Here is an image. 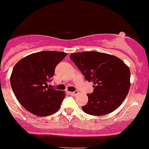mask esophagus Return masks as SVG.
Masks as SVG:
<instances>
[{
  "label": "esophagus",
  "instance_id": "34e87169",
  "mask_svg": "<svg viewBox=\"0 0 149 149\" xmlns=\"http://www.w3.org/2000/svg\"><path fill=\"white\" fill-rule=\"evenodd\" d=\"M70 93L71 94V95L75 96V95H77V93H78V91H73V92H70Z\"/></svg>",
  "mask_w": 149,
  "mask_h": 149
}]
</instances>
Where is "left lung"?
<instances>
[{
  "label": "left lung",
  "mask_w": 149,
  "mask_h": 149,
  "mask_svg": "<svg viewBox=\"0 0 149 149\" xmlns=\"http://www.w3.org/2000/svg\"><path fill=\"white\" fill-rule=\"evenodd\" d=\"M70 57L85 79L93 83V92L87 94L88 103L82 107L83 111L94 116L115 111L130 89L127 65L116 56L95 51L72 53Z\"/></svg>",
  "instance_id": "left-lung-1"
}]
</instances>
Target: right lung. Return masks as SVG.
<instances>
[{
	"label": "right lung",
	"mask_w": 149,
	"mask_h": 149,
	"mask_svg": "<svg viewBox=\"0 0 149 149\" xmlns=\"http://www.w3.org/2000/svg\"><path fill=\"white\" fill-rule=\"evenodd\" d=\"M65 52L42 51L27 56L16 63L10 85L19 103L35 115L46 117L58 111L65 93L50 88L56 65Z\"/></svg>",
	"instance_id": "obj_1"
}]
</instances>
